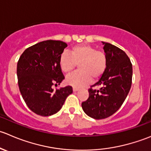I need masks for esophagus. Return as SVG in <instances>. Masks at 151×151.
<instances>
[{"label":"esophagus","instance_id":"34e87169","mask_svg":"<svg viewBox=\"0 0 151 151\" xmlns=\"http://www.w3.org/2000/svg\"><path fill=\"white\" fill-rule=\"evenodd\" d=\"M79 89L78 87H76V86H73V92H76V91H78Z\"/></svg>","mask_w":151,"mask_h":151}]
</instances>
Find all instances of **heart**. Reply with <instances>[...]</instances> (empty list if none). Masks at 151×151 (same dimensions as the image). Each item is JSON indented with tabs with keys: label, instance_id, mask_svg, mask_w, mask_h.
I'll return each mask as SVG.
<instances>
[{
	"label": "heart",
	"instance_id": "b5f03b06",
	"mask_svg": "<svg viewBox=\"0 0 151 151\" xmlns=\"http://www.w3.org/2000/svg\"><path fill=\"white\" fill-rule=\"evenodd\" d=\"M59 65L65 74H70L78 65L80 70L69 76L67 81L75 86L86 85L91 81L102 76L107 66V58L105 53L97 50L89 45H78L73 47L69 53H62Z\"/></svg>",
	"mask_w": 151,
	"mask_h": 151
}]
</instances>
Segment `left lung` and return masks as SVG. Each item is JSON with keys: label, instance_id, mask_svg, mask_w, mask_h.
I'll return each mask as SVG.
<instances>
[{"label": "left lung", "instance_id": "obj_1", "mask_svg": "<svg viewBox=\"0 0 151 151\" xmlns=\"http://www.w3.org/2000/svg\"><path fill=\"white\" fill-rule=\"evenodd\" d=\"M107 58L106 70L99 81L90 86L89 98L81 104L83 111L96 120L109 117L116 112L126 100L132 83V64L119 47L102 42ZM99 86V90L92 89Z\"/></svg>", "mask_w": 151, "mask_h": 151}]
</instances>
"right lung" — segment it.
Masks as SVG:
<instances>
[{
  "instance_id": "add662e5",
  "label": "right lung",
  "mask_w": 151,
  "mask_h": 151,
  "mask_svg": "<svg viewBox=\"0 0 151 151\" xmlns=\"http://www.w3.org/2000/svg\"><path fill=\"white\" fill-rule=\"evenodd\" d=\"M68 45L59 40L40 42L25 49L17 62V75L20 93L28 108L47 117L62 109L71 86L53 89L65 79L59 57Z\"/></svg>"
}]
</instances>
